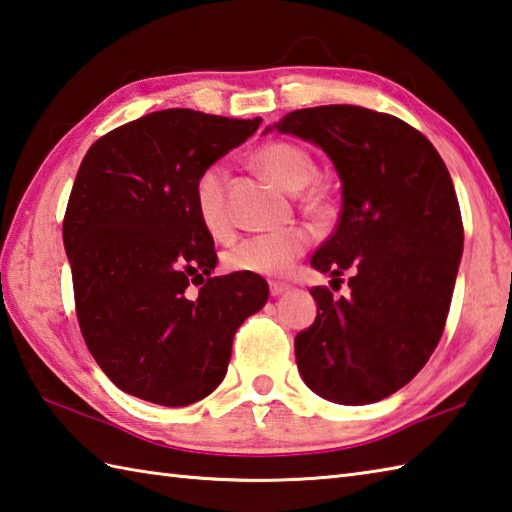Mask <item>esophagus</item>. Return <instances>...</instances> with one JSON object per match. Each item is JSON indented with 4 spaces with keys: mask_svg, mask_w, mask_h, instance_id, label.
Returning <instances> with one entry per match:
<instances>
[{
    "mask_svg": "<svg viewBox=\"0 0 512 512\" xmlns=\"http://www.w3.org/2000/svg\"><path fill=\"white\" fill-rule=\"evenodd\" d=\"M287 289H289V285H285V283H271L269 285V294L274 296V298H278V296H283Z\"/></svg>",
    "mask_w": 512,
    "mask_h": 512,
    "instance_id": "esophagus-1",
    "label": "esophagus"
}]
</instances>
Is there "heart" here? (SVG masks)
<instances>
[{
    "mask_svg": "<svg viewBox=\"0 0 512 512\" xmlns=\"http://www.w3.org/2000/svg\"><path fill=\"white\" fill-rule=\"evenodd\" d=\"M254 163L269 181L280 190L298 194L314 181L316 163L311 156L294 143L274 141L254 152ZM194 205L198 218L207 232L223 234L229 227L227 212V172L221 163L207 165L194 183ZM309 207L316 214L325 212L316 196L309 198ZM309 234L302 227H291L287 232L252 236L234 245L225 254V267L249 276H283L291 265L305 254Z\"/></svg>",
    "mask_w": 512,
    "mask_h": 512,
    "instance_id": "obj_1",
    "label": "heart"
}]
</instances>
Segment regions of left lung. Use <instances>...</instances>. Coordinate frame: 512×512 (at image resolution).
<instances>
[{"label":"left lung","instance_id":"obj_1","mask_svg":"<svg viewBox=\"0 0 512 512\" xmlns=\"http://www.w3.org/2000/svg\"><path fill=\"white\" fill-rule=\"evenodd\" d=\"M271 130L318 145L342 183L311 267L333 280L351 269V296L311 289L320 311L294 340L300 378L336 404L389 398L429 362L451 307L464 252L451 174L422 132L360 106L296 110Z\"/></svg>","mask_w":512,"mask_h":512}]
</instances>
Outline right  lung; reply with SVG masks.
<instances>
[{
    "label": "right lung",
    "instance_id": "right-lung-1",
    "mask_svg": "<svg viewBox=\"0 0 512 512\" xmlns=\"http://www.w3.org/2000/svg\"><path fill=\"white\" fill-rule=\"evenodd\" d=\"M260 121L159 110L83 156L64 218L77 318L101 371L134 398L203 400L225 378L236 329L265 307L260 276H212L214 241L194 205L198 174Z\"/></svg>",
    "mask_w": 512,
    "mask_h": 512
}]
</instances>
